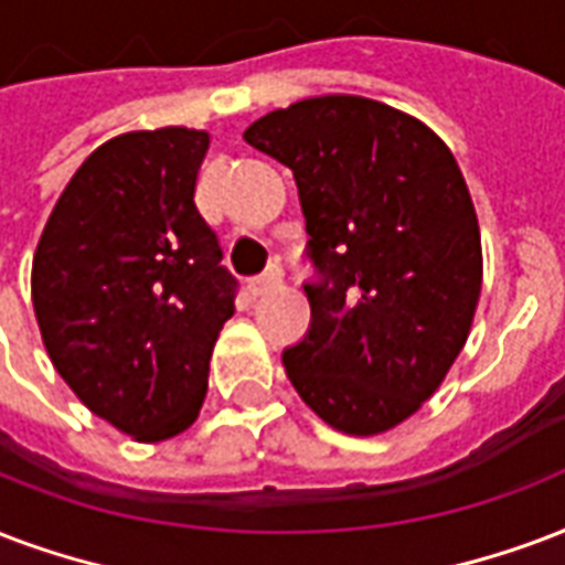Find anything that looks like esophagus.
<instances>
[{
    "label": "esophagus",
    "instance_id": "34e87169",
    "mask_svg": "<svg viewBox=\"0 0 565 565\" xmlns=\"http://www.w3.org/2000/svg\"><path fill=\"white\" fill-rule=\"evenodd\" d=\"M281 264L275 260V264H269V269H266L264 275H257V278H252V284H248V290L254 292V296H264V292H269L273 287H278L281 284Z\"/></svg>",
    "mask_w": 565,
    "mask_h": 565
}]
</instances>
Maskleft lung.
<instances>
[{
	"label": "left lung",
	"instance_id": "8db88e82",
	"mask_svg": "<svg viewBox=\"0 0 565 565\" xmlns=\"http://www.w3.org/2000/svg\"><path fill=\"white\" fill-rule=\"evenodd\" d=\"M243 139L290 168L311 236V326L284 350L287 379L340 433H385L471 331L483 252L462 171L426 124L350 94L269 111Z\"/></svg>",
	"mask_w": 565,
	"mask_h": 565
}]
</instances>
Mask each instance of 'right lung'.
Returning <instances> with one entry per match:
<instances>
[{
    "mask_svg": "<svg viewBox=\"0 0 565 565\" xmlns=\"http://www.w3.org/2000/svg\"><path fill=\"white\" fill-rule=\"evenodd\" d=\"M201 129L124 132L58 198L32 264L43 347L94 415L166 441L201 412L236 278L195 206Z\"/></svg>",
    "mask_w": 565,
    "mask_h": 565,
    "instance_id": "add662e5",
    "label": "right lung"
}]
</instances>
